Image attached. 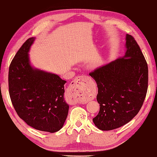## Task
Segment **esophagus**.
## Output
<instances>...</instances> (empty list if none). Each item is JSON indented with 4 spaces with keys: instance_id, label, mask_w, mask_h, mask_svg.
Instances as JSON below:
<instances>
[{
    "instance_id": "34e87169",
    "label": "esophagus",
    "mask_w": 157,
    "mask_h": 157,
    "mask_svg": "<svg viewBox=\"0 0 157 157\" xmlns=\"http://www.w3.org/2000/svg\"><path fill=\"white\" fill-rule=\"evenodd\" d=\"M90 77L85 75L77 76L72 82V90L79 96H83L89 94V85Z\"/></svg>"
}]
</instances>
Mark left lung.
Masks as SVG:
<instances>
[{
    "mask_svg": "<svg viewBox=\"0 0 157 157\" xmlns=\"http://www.w3.org/2000/svg\"><path fill=\"white\" fill-rule=\"evenodd\" d=\"M124 57L89 73L97 83L100 111L93 121L99 129L113 130L129 123L139 113L148 82V64L132 35H126Z\"/></svg>",
    "mask_w": 157,
    "mask_h": 157,
    "instance_id": "8db88e82",
    "label": "left lung"
}]
</instances>
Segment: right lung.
<instances>
[{
	"label": "right lung",
	"instance_id": "right-lung-1",
	"mask_svg": "<svg viewBox=\"0 0 157 157\" xmlns=\"http://www.w3.org/2000/svg\"><path fill=\"white\" fill-rule=\"evenodd\" d=\"M34 39L28 38L11 61L9 95L16 113L28 125L54 133L62 129L68 116L69 105L63 98L66 81L30 66L28 52Z\"/></svg>",
	"mask_w": 157,
	"mask_h": 157
}]
</instances>
